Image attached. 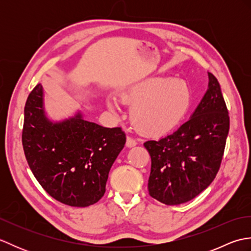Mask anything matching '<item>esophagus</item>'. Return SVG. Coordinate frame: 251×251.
I'll return each mask as SVG.
<instances>
[{
    "label": "esophagus",
    "instance_id": "1",
    "mask_svg": "<svg viewBox=\"0 0 251 251\" xmlns=\"http://www.w3.org/2000/svg\"><path fill=\"white\" fill-rule=\"evenodd\" d=\"M135 146H137V141L135 139H132L131 137H127L126 147L127 148H132V147H135Z\"/></svg>",
    "mask_w": 251,
    "mask_h": 251
}]
</instances>
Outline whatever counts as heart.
<instances>
[{"mask_svg": "<svg viewBox=\"0 0 251 251\" xmlns=\"http://www.w3.org/2000/svg\"><path fill=\"white\" fill-rule=\"evenodd\" d=\"M124 102L132 105L130 119L142 134L161 136L177 127L192 105L193 89L185 79L152 76L130 85L121 94ZM108 106L116 110L114 101Z\"/></svg>", "mask_w": 251, "mask_h": 251, "instance_id": "1", "label": "heart"}]
</instances>
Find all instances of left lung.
<instances>
[{"label": "left lung", "instance_id": "8db88e82", "mask_svg": "<svg viewBox=\"0 0 251 251\" xmlns=\"http://www.w3.org/2000/svg\"><path fill=\"white\" fill-rule=\"evenodd\" d=\"M204 97L179 128L161 139L143 143L151 156L148 189L165 205H180L207 189L220 168L230 117L220 84L208 72Z\"/></svg>", "mask_w": 251, "mask_h": 251}]
</instances>
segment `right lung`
<instances>
[{"label": "right lung", "instance_id": "right-lung-1", "mask_svg": "<svg viewBox=\"0 0 251 251\" xmlns=\"http://www.w3.org/2000/svg\"><path fill=\"white\" fill-rule=\"evenodd\" d=\"M120 127L106 128L81 112L59 122L46 116L37 84L25 106L23 146L29 167L47 193L73 207H87L104 195L109 172L123 150Z\"/></svg>", "mask_w": 251, "mask_h": 251}]
</instances>
